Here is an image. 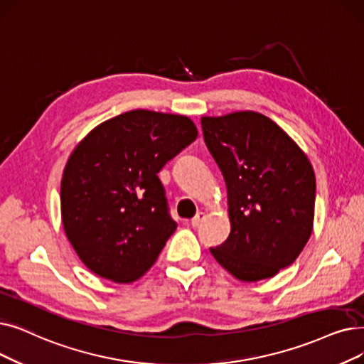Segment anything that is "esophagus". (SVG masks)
<instances>
[{"mask_svg": "<svg viewBox=\"0 0 364 364\" xmlns=\"http://www.w3.org/2000/svg\"><path fill=\"white\" fill-rule=\"evenodd\" d=\"M205 218V214L203 213H198L193 218H192V221H191V225L193 226V228H198L200 223H202V220Z\"/></svg>", "mask_w": 364, "mask_h": 364, "instance_id": "obj_1", "label": "esophagus"}]
</instances>
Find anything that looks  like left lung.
I'll return each instance as SVG.
<instances>
[{"label":"left lung","mask_w":364,"mask_h":364,"mask_svg":"<svg viewBox=\"0 0 364 364\" xmlns=\"http://www.w3.org/2000/svg\"><path fill=\"white\" fill-rule=\"evenodd\" d=\"M203 141L228 187L229 238L210 248L235 278L255 282L290 266L314 221L315 173L279 126L255 112L202 117Z\"/></svg>","instance_id":"1"}]
</instances>
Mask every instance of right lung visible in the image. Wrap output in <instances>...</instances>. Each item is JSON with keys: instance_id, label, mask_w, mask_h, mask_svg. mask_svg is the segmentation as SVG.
<instances>
[{"instance_id": "1", "label": "right lung", "mask_w": 364, "mask_h": 364, "mask_svg": "<svg viewBox=\"0 0 364 364\" xmlns=\"http://www.w3.org/2000/svg\"><path fill=\"white\" fill-rule=\"evenodd\" d=\"M196 136L186 116L132 109L75 147L60 183L62 223L93 274L132 282L156 262L177 229L157 172Z\"/></svg>"}]
</instances>
